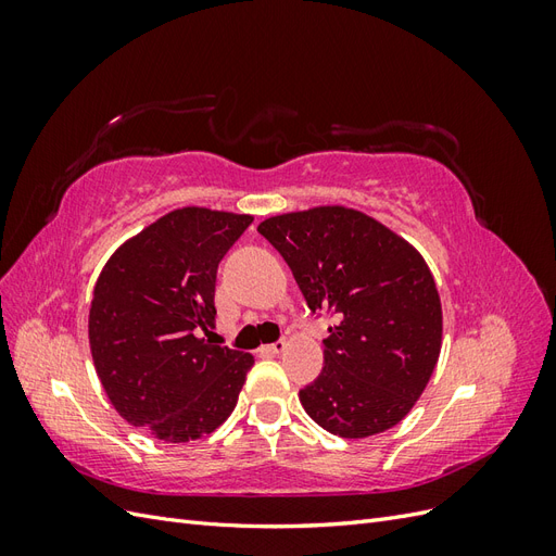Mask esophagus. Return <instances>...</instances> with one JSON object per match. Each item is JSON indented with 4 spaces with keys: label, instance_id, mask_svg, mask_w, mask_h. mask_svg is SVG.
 <instances>
[{
    "label": "esophagus",
    "instance_id": "obj_1",
    "mask_svg": "<svg viewBox=\"0 0 556 556\" xmlns=\"http://www.w3.org/2000/svg\"><path fill=\"white\" fill-rule=\"evenodd\" d=\"M285 348H288V341H276L271 345H262V352H268V355H278V352H282Z\"/></svg>",
    "mask_w": 556,
    "mask_h": 556
}]
</instances>
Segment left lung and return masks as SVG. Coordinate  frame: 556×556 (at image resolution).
Segmentation results:
<instances>
[{
	"label": "left lung",
	"mask_w": 556,
	"mask_h": 556,
	"mask_svg": "<svg viewBox=\"0 0 556 556\" xmlns=\"http://www.w3.org/2000/svg\"><path fill=\"white\" fill-rule=\"evenodd\" d=\"M313 313L331 311L325 368L299 392L341 439L392 429L410 413L441 355L443 311L422 255L374 217L317 206L260 223Z\"/></svg>",
	"instance_id": "8db88e82"
}]
</instances>
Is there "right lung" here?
I'll return each instance as SVG.
<instances>
[{"instance_id":"1","label":"right lung","mask_w":556,"mask_h":556,"mask_svg":"<svg viewBox=\"0 0 556 556\" xmlns=\"http://www.w3.org/2000/svg\"><path fill=\"white\" fill-rule=\"evenodd\" d=\"M252 215L176 208L117 248L97 278L88 336L97 376L131 427L197 441L231 415L255 364L201 339L215 319L217 264Z\"/></svg>"}]
</instances>
